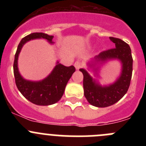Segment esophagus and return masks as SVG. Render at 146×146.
I'll return each mask as SVG.
<instances>
[{
  "label": "esophagus",
  "mask_w": 146,
  "mask_h": 146,
  "mask_svg": "<svg viewBox=\"0 0 146 146\" xmlns=\"http://www.w3.org/2000/svg\"><path fill=\"white\" fill-rule=\"evenodd\" d=\"M82 66V64L80 61H76L75 63H74V67L76 68V69H80Z\"/></svg>",
  "instance_id": "34e87169"
}]
</instances>
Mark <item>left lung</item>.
I'll use <instances>...</instances> for the list:
<instances>
[{
    "mask_svg": "<svg viewBox=\"0 0 146 146\" xmlns=\"http://www.w3.org/2000/svg\"><path fill=\"white\" fill-rule=\"evenodd\" d=\"M115 48L103 51L87 65L92 69L94 75H98L101 66L112 60H118L121 64V74L116 80L108 86H102L84 69H80L83 74L85 97L89 104L97 108L111 106L118 102L128 91L132 74V56L128 44L120 38L110 37Z\"/></svg>",
    "mask_w": 146,
    "mask_h": 146,
    "instance_id": "8db88e82",
    "label": "left lung"
}]
</instances>
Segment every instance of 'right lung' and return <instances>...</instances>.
<instances>
[{
	"mask_svg": "<svg viewBox=\"0 0 146 146\" xmlns=\"http://www.w3.org/2000/svg\"><path fill=\"white\" fill-rule=\"evenodd\" d=\"M53 37L44 33H31L22 38L15 56L14 74L17 87L25 99L36 105L47 106L58 102L64 94L67 82L75 72L74 66H65L57 61L51 73L42 80H28L20 74L18 69V58L23 45L36 38H44L52 44Z\"/></svg>",
	"mask_w": 146,
	"mask_h": 146,
	"instance_id": "obj_1",
	"label": "right lung"
}]
</instances>
